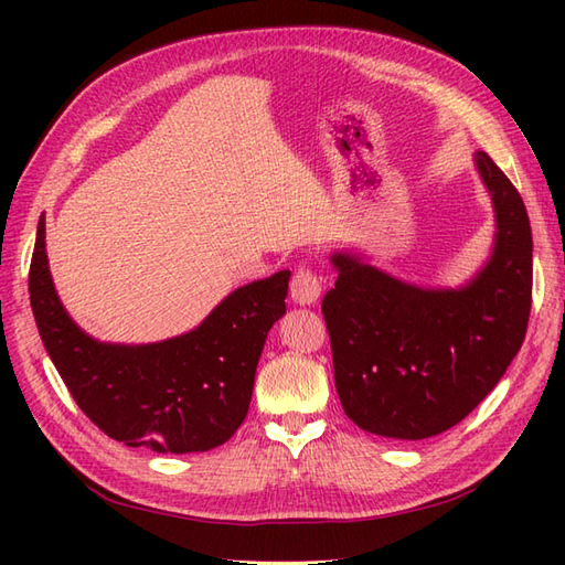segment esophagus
<instances>
[{
  "label": "esophagus",
  "mask_w": 565,
  "mask_h": 565,
  "mask_svg": "<svg viewBox=\"0 0 565 565\" xmlns=\"http://www.w3.org/2000/svg\"><path fill=\"white\" fill-rule=\"evenodd\" d=\"M322 282L316 276V270L309 266H299L292 276V282H289V297H292L295 303L299 306H311L320 297Z\"/></svg>",
  "instance_id": "esophagus-1"
}]
</instances>
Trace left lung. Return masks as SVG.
<instances>
[{"label":"left lung","instance_id":"left-lung-1","mask_svg":"<svg viewBox=\"0 0 565 565\" xmlns=\"http://www.w3.org/2000/svg\"><path fill=\"white\" fill-rule=\"evenodd\" d=\"M498 233L488 264L459 289L391 278L353 254L322 299L334 386L361 429L401 440L448 431L498 386L519 353L533 301V235L525 204L502 169L478 150Z\"/></svg>","mask_w":565,"mask_h":565}]
</instances>
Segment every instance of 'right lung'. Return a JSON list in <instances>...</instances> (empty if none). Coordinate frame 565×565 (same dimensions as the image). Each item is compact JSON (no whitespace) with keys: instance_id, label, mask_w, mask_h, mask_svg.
<instances>
[{"instance_id":"1","label":"right lung","mask_w":565,"mask_h":565,"mask_svg":"<svg viewBox=\"0 0 565 565\" xmlns=\"http://www.w3.org/2000/svg\"><path fill=\"white\" fill-rule=\"evenodd\" d=\"M289 270L237 287L195 330L158 344H104L65 313L51 280L44 218L30 262V303L44 349L75 403L129 448L204 452L226 443L252 401L268 330L285 313Z\"/></svg>"}]
</instances>
